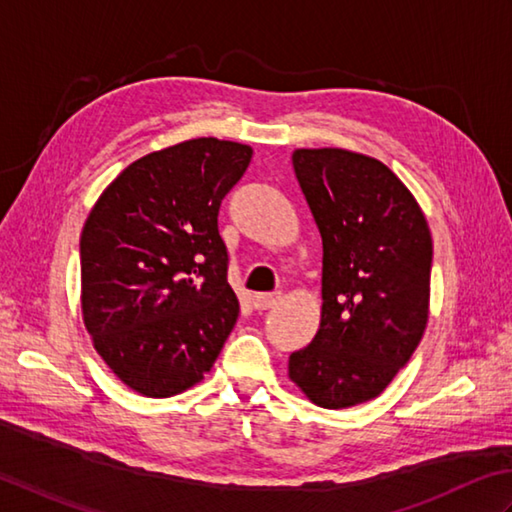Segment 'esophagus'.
<instances>
[{"mask_svg": "<svg viewBox=\"0 0 512 512\" xmlns=\"http://www.w3.org/2000/svg\"><path fill=\"white\" fill-rule=\"evenodd\" d=\"M280 300H283V294H280V291H274V294H256V296L252 298L254 307H256L258 311H265V309L276 307Z\"/></svg>", "mask_w": 512, "mask_h": 512, "instance_id": "1", "label": "esophagus"}]
</instances>
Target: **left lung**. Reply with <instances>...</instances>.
Wrapping results in <instances>:
<instances>
[{"instance_id":"left-lung-1","label":"left lung","mask_w":512,"mask_h":512,"mask_svg":"<svg viewBox=\"0 0 512 512\" xmlns=\"http://www.w3.org/2000/svg\"><path fill=\"white\" fill-rule=\"evenodd\" d=\"M291 161L322 236V309L314 340L289 356V380L322 409H347L378 398L422 340L431 229L373 156L298 148Z\"/></svg>"}]
</instances>
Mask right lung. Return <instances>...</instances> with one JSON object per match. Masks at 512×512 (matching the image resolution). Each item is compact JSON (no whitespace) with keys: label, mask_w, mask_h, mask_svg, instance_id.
<instances>
[{"label":"right lung","mask_w":512,"mask_h":512,"mask_svg":"<svg viewBox=\"0 0 512 512\" xmlns=\"http://www.w3.org/2000/svg\"><path fill=\"white\" fill-rule=\"evenodd\" d=\"M254 150L190 139L130 163L81 232V314L103 362L145 398L205 378L238 318L218 207Z\"/></svg>","instance_id":"1"}]
</instances>
